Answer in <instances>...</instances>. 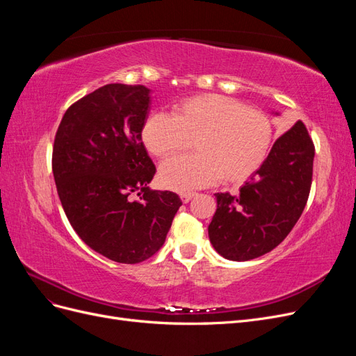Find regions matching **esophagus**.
I'll return each instance as SVG.
<instances>
[{"instance_id": "1", "label": "esophagus", "mask_w": 356, "mask_h": 356, "mask_svg": "<svg viewBox=\"0 0 356 356\" xmlns=\"http://www.w3.org/2000/svg\"><path fill=\"white\" fill-rule=\"evenodd\" d=\"M196 196V193H193V191H186V193H181V200L184 202V203H188L193 197Z\"/></svg>"}]
</instances>
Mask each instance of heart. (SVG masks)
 <instances>
[{"instance_id":"heart-1","label":"heart","mask_w":356,"mask_h":356,"mask_svg":"<svg viewBox=\"0 0 356 356\" xmlns=\"http://www.w3.org/2000/svg\"><path fill=\"white\" fill-rule=\"evenodd\" d=\"M145 148L156 157H169L193 141L196 154L166 160L160 166L161 184L187 191L217 178L238 184L254 175L266 161L273 127L263 111L217 93L196 95L154 113L141 129Z\"/></svg>"}]
</instances>
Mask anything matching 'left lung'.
Here are the masks:
<instances>
[{
	"instance_id": "1",
	"label": "left lung",
	"mask_w": 356,
	"mask_h": 356,
	"mask_svg": "<svg viewBox=\"0 0 356 356\" xmlns=\"http://www.w3.org/2000/svg\"><path fill=\"white\" fill-rule=\"evenodd\" d=\"M314 157L307 129L297 122L276 139L238 196L217 193V211L208 227L215 251L227 260L248 261L281 243L306 207Z\"/></svg>"
}]
</instances>
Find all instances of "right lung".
Listing matches in <instances>:
<instances>
[{"label": "right lung", "mask_w": 356, "mask_h": 356, "mask_svg": "<svg viewBox=\"0 0 356 356\" xmlns=\"http://www.w3.org/2000/svg\"><path fill=\"white\" fill-rule=\"evenodd\" d=\"M152 105L145 86L106 84L72 104L53 145V177L72 229L93 251L135 264L165 243L182 204L149 190L156 166L141 138ZM138 191L139 201L128 196Z\"/></svg>", "instance_id": "right-lung-1"}]
</instances>
